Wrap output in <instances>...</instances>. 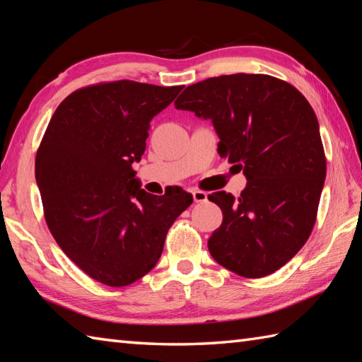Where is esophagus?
Wrapping results in <instances>:
<instances>
[{
  "label": "esophagus",
  "mask_w": 362,
  "mask_h": 362,
  "mask_svg": "<svg viewBox=\"0 0 362 362\" xmlns=\"http://www.w3.org/2000/svg\"><path fill=\"white\" fill-rule=\"evenodd\" d=\"M193 199H194V202H206V199H209V194H206L205 191L194 189L193 191Z\"/></svg>",
  "instance_id": "34e87169"
}]
</instances>
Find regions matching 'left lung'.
<instances>
[{
  "label": "left lung",
  "instance_id": "left-lung-1",
  "mask_svg": "<svg viewBox=\"0 0 362 362\" xmlns=\"http://www.w3.org/2000/svg\"><path fill=\"white\" fill-rule=\"evenodd\" d=\"M174 105L211 119L219 156L247 179L238 199L209 196L224 216L209 240L211 257L245 279L279 271L310 238L325 182L313 107L291 83L245 73L193 83Z\"/></svg>",
  "mask_w": 362,
  "mask_h": 362
}]
</instances>
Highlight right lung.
I'll use <instances>...</instances> for the list:
<instances>
[{
    "label": "right lung",
    "mask_w": 362,
    "mask_h": 362,
    "mask_svg": "<svg viewBox=\"0 0 362 362\" xmlns=\"http://www.w3.org/2000/svg\"><path fill=\"white\" fill-rule=\"evenodd\" d=\"M182 88L117 81L76 90L54 112L37 151L35 180L51 235L76 266L107 286H127L148 274L169 227L193 204L182 188L146 193L132 169L151 119Z\"/></svg>",
    "instance_id": "add662e5"
}]
</instances>
